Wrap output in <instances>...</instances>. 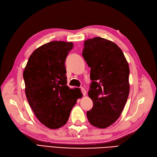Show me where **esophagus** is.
Masks as SVG:
<instances>
[{"mask_svg": "<svg viewBox=\"0 0 157 157\" xmlns=\"http://www.w3.org/2000/svg\"><path fill=\"white\" fill-rule=\"evenodd\" d=\"M81 91H82V94L85 96L86 95V90L84 89L83 87H81Z\"/></svg>", "mask_w": 157, "mask_h": 157, "instance_id": "obj_1", "label": "esophagus"}]
</instances>
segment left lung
<instances>
[{
	"mask_svg": "<svg viewBox=\"0 0 157 157\" xmlns=\"http://www.w3.org/2000/svg\"><path fill=\"white\" fill-rule=\"evenodd\" d=\"M82 56L92 80L88 95L94 106L87 117L92 125L105 128L117 120L127 102L129 67L121 49L103 38L86 40Z\"/></svg>",
	"mask_w": 157,
	"mask_h": 157,
	"instance_id": "left-lung-1",
	"label": "left lung"
}]
</instances>
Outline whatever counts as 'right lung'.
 <instances>
[{
	"label": "right lung",
	"mask_w": 157,
	"mask_h": 157,
	"mask_svg": "<svg viewBox=\"0 0 157 157\" xmlns=\"http://www.w3.org/2000/svg\"><path fill=\"white\" fill-rule=\"evenodd\" d=\"M72 42L52 41L36 49L23 72L25 93L37 119L54 129L65 124L81 91L67 84L65 61Z\"/></svg>",
	"instance_id": "obj_1"
}]
</instances>
